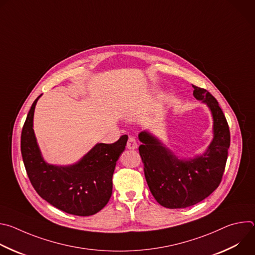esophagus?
I'll return each mask as SVG.
<instances>
[{"instance_id":"34e87169","label":"esophagus","mask_w":255,"mask_h":255,"mask_svg":"<svg viewBox=\"0 0 255 255\" xmlns=\"http://www.w3.org/2000/svg\"><path fill=\"white\" fill-rule=\"evenodd\" d=\"M127 148L128 149H136L138 147V144H137V141L135 139L134 136H130L128 138V141H127Z\"/></svg>"}]
</instances>
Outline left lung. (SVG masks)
<instances>
[{
	"label": "left lung",
	"mask_w": 255,
	"mask_h": 255,
	"mask_svg": "<svg viewBox=\"0 0 255 255\" xmlns=\"http://www.w3.org/2000/svg\"><path fill=\"white\" fill-rule=\"evenodd\" d=\"M194 97L206 103L213 116V140L206 152L191 159H179L155 136L139 133V154L144 175L154 199L168 209L187 208L209 197L219 187L224 173L230 131L217 100L205 89L193 86Z\"/></svg>",
	"instance_id": "8db88e82"
}]
</instances>
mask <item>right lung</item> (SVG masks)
I'll use <instances>...</instances> for the list:
<instances>
[{
	"instance_id": "1",
	"label": "right lung",
	"mask_w": 255,
	"mask_h": 255,
	"mask_svg": "<svg viewBox=\"0 0 255 255\" xmlns=\"http://www.w3.org/2000/svg\"><path fill=\"white\" fill-rule=\"evenodd\" d=\"M40 96L32 104L21 134V153L28 177L37 194L55 208L71 215H94L112 196L113 173L128 136L111 144L98 143L76 164H49L41 155L33 130L34 110Z\"/></svg>"
}]
</instances>
